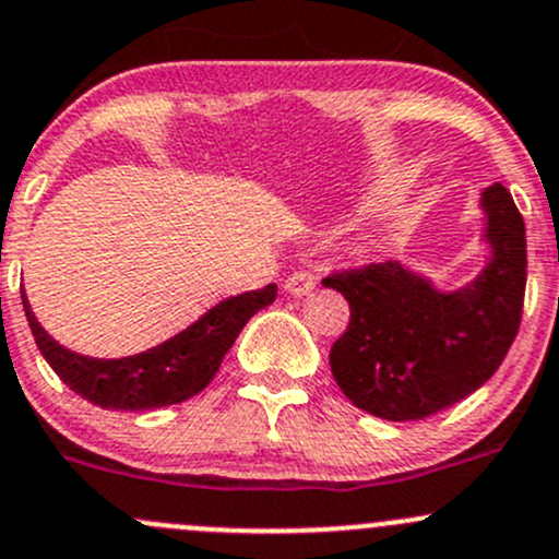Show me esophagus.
Returning <instances> with one entry per match:
<instances>
[{"mask_svg": "<svg viewBox=\"0 0 559 559\" xmlns=\"http://www.w3.org/2000/svg\"><path fill=\"white\" fill-rule=\"evenodd\" d=\"M316 281H319V278H316L311 270H295V273H292L289 278L284 281V289L289 292V295L302 297V295H308V292L313 289Z\"/></svg>", "mask_w": 559, "mask_h": 559, "instance_id": "obj_1", "label": "esophagus"}]
</instances>
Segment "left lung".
<instances>
[{
	"instance_id": "8db88e82",
	"label": "left lung",
	"mask_w": 559,
	"mask_h": 559,
	"mask_svg": "<svg viewBox=\"0 0 559 559\" xmlns=\"http://www.w3.org/2000/svg\"><path fill=\"white\" fill-rule=\"evenodd\" d=\"M492 259L471 289L441 295L397 262L335 270L321 284L348 300L330 348L337 386L389 421L427 419L487 384L520 332L527 240L509 189H484Z\"/></svg>"
}]
</instances>
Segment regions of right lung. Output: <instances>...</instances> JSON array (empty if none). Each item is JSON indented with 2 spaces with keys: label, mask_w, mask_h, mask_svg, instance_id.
<instances>
[{
  "label": "right lung",
  "mask_w": 559,
  "mask_h": 559,
  "mask_svg": "<svg viewBox=\"0 0 559 559\" xmlns=\"http://www.w3.org/2000/svg\"><path fill=\"white\" fill-rule=\"evenodd\" d=\"M275 292L278 286L267 284L264 289L229 297L170 341L121 359L83 357V354L59 346L39 326L24 292L21 297H24L26 321H29L45 362L72 392L99 408L151 411L183 403L211 384L224 354L233 348L235 337L240 335L253 313L275 300Z\"/></svg>",
  "instance_id": "add662e5"
}]
</instances>
